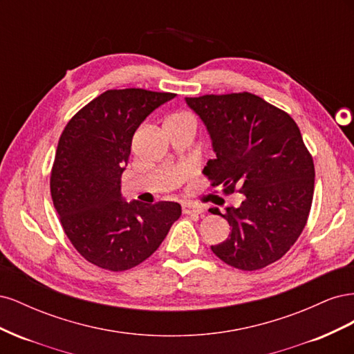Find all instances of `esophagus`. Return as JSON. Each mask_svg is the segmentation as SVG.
Listing matches in <instances>:
<instances>
[{"label":"esophagus","mask_w":354,"mask_h":354,"mask_svg":"<svg viewBox=\"0 0 354 354\" xmlns=\"http://www.w3.org/2000/svg\"><path fill=\"white\" fill-rule=\"evenodd\" d=\"M202 212H203V208L192 205V203H185L183 205V214H186V216H198V214H202Z\"/></svg>","instance_id":"esophagus-1"}]
</instances>
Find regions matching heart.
Listing matches in <instances>:
<instances>
[{
    "mask_svg": "<svg viewBox=\"0 0 354 354\" xmlns=\"http://www.w3.org/2000/svg\"><path fill=\"white\" fill-rule=\"evenodd\" d=\"M169 120H183V121H194V122H195L194 116L189 115V113H177V115H174V116H171Z\"/></svg>",
    "mask_w": 354,
    "mask_h": 354,
    "instance_id": "obj_1",
    "label": "heart"
}]
</instances>
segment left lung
<instances>
[{
	"label": "left lung",
	"mask_w": 354,
	"mask_h": 354,
	"mask_svg": "<svg viewBox=\"0 0 354 354\" xmlns=\"http://www.w3.org/2000/svg\"><path fill=\"white\" fill-rule=\"evenodd\" d=\"M205 124L216 159L203 168L212 187L243 195L226 214L229 238L212 245L221 261L259 270L289 251L301 234L315 190V164L295 121L251 93L186 97Z\"/></svg>",
	"instance_id": "obj_1"
}]
</instances>
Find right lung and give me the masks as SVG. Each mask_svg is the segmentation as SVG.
Instances as JSON below:
<instances>
[{"label": "right lung", "mask_w": 354, "mask_h": 354, "mask_svg": "<svg viewBox=\"0 0 354 354\" xmlns=\"http://www.w3.org/2000/svg\"><path fill=\"white\" fill-rule=\"evenodd\" d=\"M173 93L108 90L63 130L50 177L62 227L85 260L111 272L149 259L181 216L177 202H125L121 176L136 130Z\"/></svg>", "instance_id": "obj_1"}]
</instances>
